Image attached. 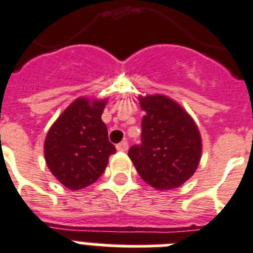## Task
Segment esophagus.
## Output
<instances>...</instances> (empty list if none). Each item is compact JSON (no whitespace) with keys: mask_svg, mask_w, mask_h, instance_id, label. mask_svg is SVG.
Returning a JSON list of instances; mask_svg holds the SVG:
<instances>
[{"mask_svg":"<svg viewBox=\"0 0 253 253\" xmlns=\"http://www.w3.org/2000/svg\"><path fill=\"white\" fill-rule=\"evenodd\" d=\"M127 149H128V143H127L126 140H123L120 144H117V150H120V152H127Z\"/></svg>","mask_w":253,"mask_h":253,"instance_id":"1","label":"esophagus"}]
</instances>
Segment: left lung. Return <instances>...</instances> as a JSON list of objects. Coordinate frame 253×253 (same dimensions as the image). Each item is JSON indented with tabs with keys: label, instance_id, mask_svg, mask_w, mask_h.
I'll use <instances>...</instances> for the list:
<instances>
[{
	"label": "left lung",
	"instance_id": "1",
	"mask_svg": "<svg viewBox=\"0 0 253 253\" xmlns=\"http://www.w3.org/2000/svg\"><path fill=\"white\" fill-rule=\"evenodd\" d=\"M145 112L141 144L128 157L140 177L158 190L181 186L195 172L202 154V139L194 120L181 105L165 95L139 96Z\"/></svg>",
	"mask_w": 253,
	"mask_h": 253
}]
</instances>
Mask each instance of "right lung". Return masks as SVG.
I'll return each instance as SVG.
<instances>
[{
	"label": "right lung",
	"instance_id": "obj_1",
	"mask_svg": "<svg viewBox=\"0 0 253 253\" xmlns=\"http://www.w3.org/2000/svg\"><path fill=\"white\" fill-rule=\"evenodd\" d=\"M107 99L78 97L60 114L44 139L43 152L51 173L71 190L94 184L116 148L101 121Z\"/></svg>",
	"mask_w": 253,
	"mask_h": 253
}]
</instances>
